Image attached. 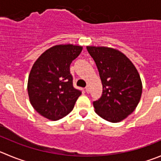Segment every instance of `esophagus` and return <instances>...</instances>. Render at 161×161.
<instances>
[{"instance_id": "34e87169", "label": "esophagus", "mask_w": 161, "mask_h": 161, "mask_svg": "<svg viewBox=\"0 0 161 161\" xmlns=\"http://www.w3.org/2000/svg\"><path fill=\"white\" fill-rule=\"evenodd\" d=\"M89 89H90V88H89V86H88H88H87L86 88H85V91H86V92H87V93L89 92Z\"/></svg>"}]
</instances>
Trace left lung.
Masks as SVG:
<instances>
[{"mask_svg":"<svg viewBox=\"0 0 161 161\" xmlns=\"http://www.w3.org/2000/svg\"><path fill=\"white\" fill-rule=\"evenodd\" d=\"M103 85L102 96L93 102L95 111L102 119L119 122L137 108L142 93L138 71L130 60L117 49L88 46Z\"/></svg>","mask_w":161,"mask_h":161,"instance_id":"obj_1","label":"left lung"}]
</instances>
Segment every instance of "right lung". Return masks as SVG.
I'll use <instances>...</instances> for the list:
<instances>
[{
	"instance_id": "1",
	"label": "right lung",
	"mask_w": 161,
	"mask_h": 161,
	"mask_svg": "<svg viewBox=\"0 0 161 161\" xmlns=\"http://www.w3.org/2000/svg\"><path fill=\"white\" fill-rule=\"evenodd\" d=\"M83 50L82 46L60 44L44 51L35 62L27 81L33 108L52 121L62 119L73 109L81 92L73 86L69 66Z\"/></svg>"
}]
</instances>
